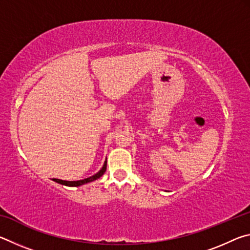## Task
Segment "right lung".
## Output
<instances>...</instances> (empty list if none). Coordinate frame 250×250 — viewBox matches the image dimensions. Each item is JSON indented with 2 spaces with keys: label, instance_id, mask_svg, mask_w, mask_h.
<instances>
[{
  "label": "right lung",
  "instance_id": "obj_1",
  "mask_svg": "<svg viewBox=\"0 0 250 250\" xmlns=\"http://www.w3.org/2000/svg\"><path fill=\"white\" fill-rule=\"evenodd\" d=\"M105 168H107V161H104V167H101V170L98 173H96L95 175H92L90 177H87V179L79 180V181H64V180H59V179H53V181L56 182V183L66 185V186H80V185L90 183V182H92V181H96V180L100 179V177L104 174Z\"/></svg>",
  "mask_w": 250,
  "mask_h": 250
}]
</instances>
